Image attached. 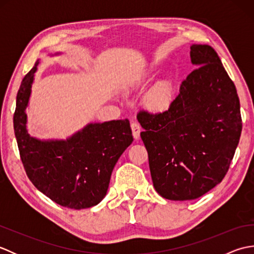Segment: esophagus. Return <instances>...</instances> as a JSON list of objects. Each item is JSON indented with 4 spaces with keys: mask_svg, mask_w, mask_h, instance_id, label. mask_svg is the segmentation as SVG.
<instances>
[{
    "mask_svg": "<svg viewBox=\"0 0 254 254\" xmlns=\"http://www.w3.org/2000/svg\"><path fill=\"white\" fill-rule=\"evenodd\" d=\"M131 128L133 132V137L135 139L139 138V133H141V126L137 122H132L131 123Z\"/></svg>",
    "mask_w": 254,
    "mask_h": 254,
    "instance_id": "1",
    "label": "esophagus"
}]
</instances>
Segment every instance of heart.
Returning <instances> with one entry per match:
<instances>
[{"instance_id": "obj_1", "label": "heart", "mask_w": 254, "mask_h": 254, "mask_svg": "<svg viewBox=\"0 0 254 254\" xmlns=\"http://www.w3.org/2000/svg\"><path fill=\"white\" fill-rule=\"evenodd\" d=\"M172 98V91L168 85H163L156 88L149 97L150 106L155 109H164L169 105Z\"/></svg>"}]
</instances>
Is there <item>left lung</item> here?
<instances>
[{"label":"left lung","mask_w":254,"mask_h":254,"mask_svg":"<svg viewBox=\"0 0 254 254\" xmlns=\"http://www.w3.org/2000/svg\"><path fill=\"white\" fill-rule=\"evenodd\" d=\"M190 49L196 68L168 110L137 115L155 190L172 201L197 198L222 182L242 130L236 86L216 51L207 45Z\"/></svg>","instance_id":"left-lung-1"}]
</instances>
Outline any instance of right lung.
Returning a JSON list of instances; mask_svg holds the SVG:
<instances>
[{
	"label": "right lung",
	"mask_w": 254,
	"mask_h": 254,
	"mask_svg": "<svg viewBox=\"0 0 254 254\" xmlns=\"http://www.w3.org/2000/svg\"><path fill=\"white\" fill-rule=\"evenodd\" d=\"M38 64L39 60L20 84L13 120L26 174L38 190L61 206H95L106 196L118 159L133 142L130 122L89 123L66 139L30 136L26 109Z\"/></svg>",
	"instance_id": "obj_1"
}]
</instances>
